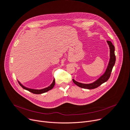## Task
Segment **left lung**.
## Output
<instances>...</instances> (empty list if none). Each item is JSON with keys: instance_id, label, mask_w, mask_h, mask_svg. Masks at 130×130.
<instances>
[{"instance_id": "obj_1", "label": "left lung", "mask_w": 130, "mask_h": 130, "mask_svg": "<svg viewBox=\"0 0 130 130\" xmlns=\"http://www.w3.org/2000/svg\"><path fill=\"white\" fill-rule=\"evenodd\" d=\"M107 42L108 43V45H109V49H110V59H109V63L105 72L96 80L89 84H84V83H79L75 80L74 79H72L73 82L76 85L78 86V87L84 89H95L98 87L99 86L101 85L102 84L107 82L109 78L113 67L115 63L116 57H115V53H114L115 52L114 46L112 44V43L111 41H107Z\"/></svg>"}]
</instances>
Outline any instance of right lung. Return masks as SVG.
I'll use <instances>...</instances> for the list:
<instances>
[{"instance_id": "add662e5", "label": "right lung", "mask_w": 130, "mask_h": 130, "mask_svg": "<svg viewBox=\"0 0 130 130\" xmlns=\"http://www.w3.org/2000/svg\"><path fill=\"white\" fill-rule=\"evenodd\" d=\"M18 82L19 85L21 86V87L24 89H25L26 90H27V91H29V92H30L32 93L36 94H42V93H45V92H46L50 91V90H51L53 88V87H54V86H55V78H54L53 83L51 84V85H50L48 86V87H46L45 88H43V89H31V88H29L26 87H25L24 86H23L18 80Z\"/></svg>"}]
</instances>
